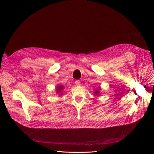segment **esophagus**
Segmentation results:
<instances>
[{"label":"esophagus","mask_w":154,"mask_h":154,"mask_svg":"<svg viewBox=\"0 0 154 154\" xmlns=\"http://www.w3.org/2000/svg\"><path fill=\"white\" fill-rule=\"evenodd\" d=\"M75 84H76L77 85H81V82H80L79 80H77V81H75Z\"/></svg>","instance_id":"34e87169"}]
</instances>
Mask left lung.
<instances>
[{
  "label": "left lung",
  "instance_id": "obj_1",
  "mask_svg": "<svg viewBox=\"0 0 154 154\" xmlns=\"http://www.w3.org/2000/svg\"><path fill=\"white\" fill-rule=\"evenodd\" d=\"M95 93H96V94H97L99 93V91H96L95 92Z\"/></svg>",
  "mask_w": 154,
  "mask_h": 154
}]
</instances>
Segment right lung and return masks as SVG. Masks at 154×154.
I'll use <instances>...</instances> for the list:
<instances>
[{
	"label": "right lung",
	"mask_w": 154,
	"mask_h": 154,
	"mask_svg": "<svg viewBox=\"0 0 154 154\" xmlns=\"http://www.w3.org/2000/svg\"><path fill=\"white\" fill-rule=\"evenodd\" d=\"M63 87L62 85L59 86L58 87V89H57V92H59L62 89H63Z\"/></svg>",
	"instance_id": "right-lung-1"
}]
</instances>
